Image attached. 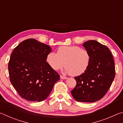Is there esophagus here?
Instances as JSON below:
<instances>
[{
  "mask_svg": "<svg viewBox=\"0 0 123 123\" xmlns=\"http://www.w3.org/2000/svg\"><path fill=\"white\" fill-rule=\"evenodd\" d=\"M60 79H63V80H64V79H67V77H66V76H63L60 75Z\"/></svg>",
  "mask_w": 123,
  "mask_h": 123,
  "instance_id": "esophagus-1",
  "label": "esophagus"
}]
</instances>
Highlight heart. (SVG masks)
<instances>
[{
	"mask_svg": "<svg viewBox=\"0 0 123 123\" xmlns=\"http://www.w3.org/2000/svg\"><path fill=\"white\" fill-rule=\"evenodd\" d=\"M47 62L55 70L64 64V72L72 76H79L86 71L91 62V55L87 50L78 46H61L57 54L51 52L47 56Z\"/></svg>",
	"mask_w": 123,
	"mask_h": 123,
	"instance_id": "obj_1",
	"label": "heart"
}]
</instances>
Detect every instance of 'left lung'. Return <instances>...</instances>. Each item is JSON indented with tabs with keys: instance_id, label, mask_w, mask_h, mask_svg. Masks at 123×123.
<instances>
[{
	"instance_id": "1",
	"label": "left lung",
	"mask_w": 123,
	"mask_h": 123,
	"mask_svg": "<svg viewBox=\"0 0 123 123\" xmlns=\"http://www.w3.org/2000/svg\"><path fill=\"white\" fill-rule=\"evenodd\" d=\"M91 62L84 73L75 77L76 85L71 91L77 101L93 103L101 99L109 90L115 76L114 60L109 48L94 40L85 42Z\"/></svg>"
}]
</instances>
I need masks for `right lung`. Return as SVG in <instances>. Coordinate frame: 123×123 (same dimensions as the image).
Returning <instances> with one entry per match:
<instances>
[{
	"instance_id": "obj_1",
	"label": "right lung",
	"mask_w": 123,
	"mask_h": 123,
	"mask_svg": "<svg viewBox=\"0 0 123 123\" xmlns=\"http://www.w3.org/2000/svg\"><path fill=\"white\" fill-rule=\"evenodd\" d=\"M49 45L30 38L22 42L11 54L8 69L12 86L23 98L40 102L49 96L60 75L50 67Z\"/></svg>"
}]
</instances>
